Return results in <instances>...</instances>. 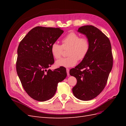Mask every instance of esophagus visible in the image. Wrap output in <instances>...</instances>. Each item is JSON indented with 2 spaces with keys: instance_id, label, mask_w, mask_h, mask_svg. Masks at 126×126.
<instances>
[{
  "instance_id": "34e87169",
  "label": "esophagus",
  "mask_w": 126,
  "mask_h": 126,
  "mask_svg": "<svg viewBox=\"0 0 126 126\" xmlns=\"http://www.w3.org/2000/svg\"><path fill=\"white\" fill-rule=\"evenodd\" d=\"M66 71H67V76H69V69H68V68H67V69H66Z\"/></svg>"
}]
</instances>
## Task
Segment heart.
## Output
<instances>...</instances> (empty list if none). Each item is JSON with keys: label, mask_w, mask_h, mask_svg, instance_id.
Returning a JSON list of instances; mask_svg holds the SVG:
<instances>
[{"label": "heart", "mask_w": 126, "mask_h": 126, "mask_svg": "<svg viewBox=\"0 0 126 126\" xmlns=\"http://www.w3.org/2000/svg\"><path fill=\"white\" fill-rule=\"evenodd\" d=\"M62 45L54 43L50 48L52 56L56 59L61 58L63 49L67 50L65 58L57 61L56 64L58 67H71L76 65L78 60H82L86 58L90 50V44L88 39L85 37H80L79 35L71 32L64 36L62 40Z\"/></svg>", "instance_id": "heart-1"}]
</instances>
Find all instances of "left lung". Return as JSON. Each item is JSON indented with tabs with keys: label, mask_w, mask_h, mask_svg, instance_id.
Segmentation results:
<instances>
[{
	"label": "left lung",
	"mask_w": 126,
	"mask_h": 126,
	"mask_svg": "<svg viewBox=\"0 0 126 126\" xmlns=\"http://www.w3.org/2000/svg\"><path fill=\"white\" fill-rule=\"evenodd\" d=\"M78 32L89 40L90 50L78 65L70 69L69 74L77 81L72 88L74 96L87 101L96 97L105 88L112 68L113 56L109 38L99 29L87 25L79 28Z\"/></svg>",
	"instance_id": "left-lung-1"
}]
</instances>
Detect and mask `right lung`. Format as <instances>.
I'll list each match as a JSON object with an SVG mask.
<instances>
[{"label": "right lung", "mask_w": 126, "mask_h": 126, "mask_svg": "<svg viewBox=\"0 0 126 126\" xmlns=\"http://www.w3.org/2000/svg\"><path fill=\"white\" fill-rule=\"evenodd\" d=\"M63 32L59 28L37 26L28 32L18 46L17 74L26 92L37 101L50 99L56 92L58 82L67 76L63 67L54 71L47 70L54 63L51 46Z\"/></svg>", "instance_id": "right-lung-1"}]
</instances>
